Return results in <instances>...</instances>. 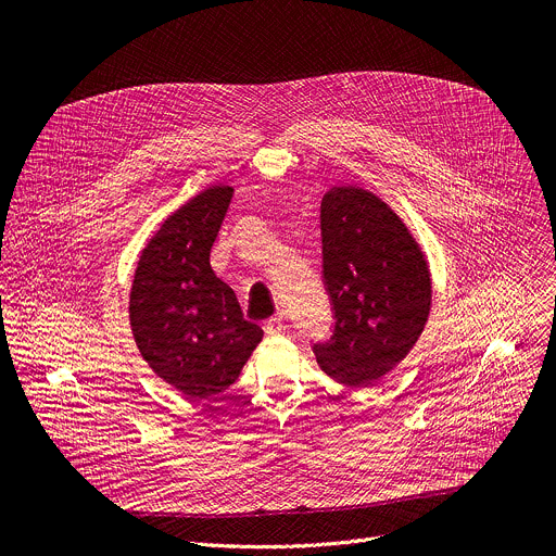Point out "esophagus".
I'll return each mask as SVG.
<instances>
[{
  "label": "esophagus",
  "instance_id": "obj_1",
  "mask_svg": "<svg viewBox=\"0 0 556 556\" xmlns=\"http://www.w3.org/2000/svg\"><path fill=\"white\" fill-rule=\"evenodd\" d=\"M264 332H266L268 337H279V334H283V332H286L283 316L279 314V316H273V319H268V321L264 324Z\"/></svg>",
  "mask_w": 556,
  "mask_h": 556
}]
</instances>
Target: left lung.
<instances>
[{
  "label": "left lung",
  "mask_w": 556,
  "mask_h": 556,
  "mask_svg": "<svg viewBox=\"0 0 556 556\" xmlns=\"http://www.w3.org/2000/svg\"><path fill=\"white\" fill-rule=\"evenodd\" d=\"M324 286L332 334L312 343L321 369L367 387L416 345L431 307L422 251L382 200L358 187H334L321 202Z\"/></svg>",
  "instance_id": "1"
}]
</instances>
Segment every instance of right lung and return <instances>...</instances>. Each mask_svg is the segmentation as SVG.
<instances>
[{
    "mask_svg": "<svg viewBox=\"0 0 556 556\" xmlns=\"http://www.w3.org/2000/svg\"><path fill=\"white\" fill-rule=\"evenodd\" d=\"M230 198V187H211L169 215L131 286L129 321L142 358L189 399L228 389L264 337L208 264Z\"/></svg>",
    "mask_w": 556,
    "mask_h": 556,
    "instance_id": "right-lung-1",
    "label": "right lung"
}]
</instances>
